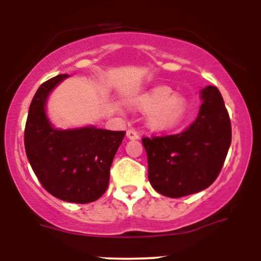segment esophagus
I'll use <instances>...</instances> for the list:
<instances>
[{"label":"esophagus","mask_w":261,"mask_h":261,"mask_svg":"<svg viewBox=\"0 0 261 261\" xmlns=\"http://www.w3.org/2000/svg\"><path fill=\"white\" fill-rule=\"evenodd\" d=\"M126 137L128 140H139V134H137L135 130H127Z\"/></svg>","instance_id":"esophagus-1"}]
</instances>
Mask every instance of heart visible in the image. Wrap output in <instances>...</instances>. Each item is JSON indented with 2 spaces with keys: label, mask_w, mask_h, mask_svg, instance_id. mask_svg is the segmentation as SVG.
<instances>
[{
  "label": "heart",
  "mask_w": 261,
  "mask_h": 261,
  "mask_svg": "<svg viewBox=\"0 0 261 261\" xmlns=\"http://www.w3.org/2000/svg\"><path fill=\"white\" fill-rule=\"evenodd\" d=\"M134 104L147 112V124L152 130L164 133L180 124L188 110L187 99L173 94L169 87L157 86L135 98Z\"/></svg>",
  "instance_id": "1"
}]
</instances>
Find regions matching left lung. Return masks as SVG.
<instances>
[{
  "label": "left lung",
  "mask_w": 261,
  "mask_h": 261,
  "mask_svg": "<svg viewBox=\"0 0 261 261\" xmlns=\"http://www.w3.org/2000/svg\"><path fill=\"white\" fill-rule=\"evenodd\" d=\"M195 121L178 135L143 137L148 180L157 193L181 197L205 190L220 174L232 141L224 101L215 86L200 92Z\"/></svg>",
  "instance_id": "left-lung-1"
}]
</instances>
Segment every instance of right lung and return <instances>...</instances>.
Returning <instances> with one entry per match:
<instances>
[{
  "label": "right lung",
  "mask_w": 261,
  "mask_h": 261,
  "mask_svg": "<svg viewBox=\"0 0 261 261\" xmlns=\"http://www.w3.org/2000/svg\"><path fill=\"white\" fill-rule=\"evenodd\" d=\"M67 77L59 74L35 93L25 124V153L47 193L66 202L88 203L106 193L110 167L125 131L93 125L66 130L54 126L46 114L47 98Z\"/></svg>",
  "instance_id": "right-lung-1"
}]
</instances>
